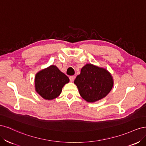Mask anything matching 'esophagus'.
I'll use <instances>...</instances> for the list:
<instances>
[{"instance_id": "esophagus-1", "label": "esophagus", "mask_w": 146, "mask_h": 146, "mask_svg": "<svg viewBox=\"0 0 146 146\" xmlns=\"http://www.w3.org/2000/svg\"><path fill=\"white\" fill-rule=\"evenodd\" d=\"M75 78H76V77L74 76H70V77H69V80H70V82H73V81L75 80Z\"/></svg>"}]
</instances>
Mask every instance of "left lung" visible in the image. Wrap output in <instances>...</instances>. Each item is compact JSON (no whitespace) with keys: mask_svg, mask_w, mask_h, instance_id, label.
Listing matches in <instances>:
<instances>
[{"mask_svg":"<svg viewBox=\"0 0 146 146\" xmlns=\"http://www.w3.org/2000/svg\"><path fill=\"white\" fill-rule=\"evenodd\" d=\"M79 93L88 102H94L105 98L112 89L113 80L107 70L91 64H87L81 69L75 79Z\"/></svg>","mask_w":146,"mask_h":146,"instance_id":"obj_1","label":"left lung"}]
</instances>
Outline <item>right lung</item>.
Here are the masks:
<instances>
[{"label":"right lung","mask_w":146,"mask_h":146,"mask_svg":"<svg viewBox=\"0 0 146 146\" xmlns=\"http://www.w3.org/2000/svg\"><path fill=\"white\" fill-rule=\"evenodd\" d=\"M35 89L42 98L52 100L61 92L69 78L61 72L55 66L52 65L36 74L35 77Z\"/></svg>","instance_id":"right-lung-1"}]
</instances>
